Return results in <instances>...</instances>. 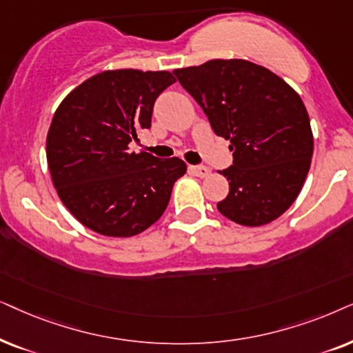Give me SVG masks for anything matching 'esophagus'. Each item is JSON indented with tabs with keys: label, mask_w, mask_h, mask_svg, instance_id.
<instances>
[{
	"label": "esophagus",
	"mask_w": 353,
	"mask_h": 353,
	"mask_svg": "<svg viewBox=\"0 0 353 353\" xmlns=\"http://www.w3.org/2000/svg\"><path fill=\"white\" fill-rule=\"evenodd\" d=\"M190 169H192V172L199 177H206L211 172L210 168H206V166H192Z\"/></svg>",
	"instance_id": "esophagus-1"
}]
</instances>
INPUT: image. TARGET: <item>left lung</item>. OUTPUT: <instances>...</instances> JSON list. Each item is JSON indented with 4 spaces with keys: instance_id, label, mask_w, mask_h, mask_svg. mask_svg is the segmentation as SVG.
<instances>
[{
    "instance_id": "left-lung-1",
    "label": "left lung",
    "mask_w": 353,
    "mask_h": 353,
    "mask_svg": "<svg viewBox=\"0 0 353 353\" xmlns=\"http://www.w3.org/2000/svg\"><path fill=\"white\" fill-rule=\"evenodd\" d=\"M214 134L231 140L229 194L218 203L242 225L278 219L302 190L313 157L310 117L299 93L270 69L245 59H211L176 69Z\"/></svg>"
}]
</instances>
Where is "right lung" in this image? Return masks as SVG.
I'll return each instance as SVG.
<instances>
[{"mask_svg":"<svg viewBox=\"0 0 353 353\" xmlns=\"http://www.w3.org/2000/svg\"><path fill=\"white\" fill-rule=\"evenodd\" d=\"M174 82L168 70H105L61 101L46 159L61 201L85 228L132 237L161 218L185 163L129 152V143L152 128L154 100Z\"/></svg>","mask_w":353,"mask_h":353,"instance_id":"right-lung-1","label":"right lung"}]
</instances>
